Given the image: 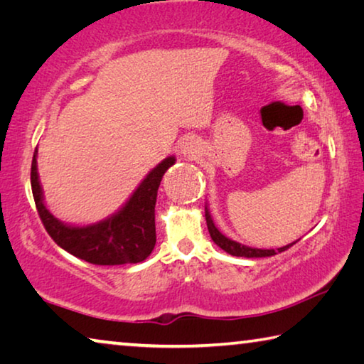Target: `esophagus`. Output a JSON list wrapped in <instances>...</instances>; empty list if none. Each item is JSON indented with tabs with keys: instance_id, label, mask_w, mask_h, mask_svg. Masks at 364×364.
Here are the masks:
<instances>
[{
	"instance_id": "1",
	"label": "esophagus",
	"mask_w": 364,
	"mask_h": 364,
	"mask_svg": "<svg viewBox=\"0 0 364 364\" xmlns=\"http://www.w3.org/2000/svg\"><path fill=\"white\" fill-rule=\"evenodd\" d=\"M181 154L186 159H196L200 154V144L196 139H188L181 147Z\"/></svg>"
}]
</instances>
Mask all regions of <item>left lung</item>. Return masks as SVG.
Returning a JSON list of instances; mask_svg holds the SVG:
<instances>
[{
    "instance_id": "left-lung-1",
    "label": "left lung",
    "mask_w": 364,
    "mask_h": 364,
    "mask_svg": "<svg viewBox=\"0 0 364 364\" xmlns=\"http://www.w3.org/2000/svg\"><path fill=\"white\" fill-rule=\"evenodd\" d=\"M205 220H207V228H208V232H210V237L212 241L218 245L220 249H223L225 252H228L230 255L234 257H245V258H262V257H271V255H276L278 252H284L289 247H292V245L297 242L294 241L292 244H287L284 247H279V249H254V247H249V245H244V244H239L236 241H232V239L226 237L225 234H221L220 230L217 226H215L213 220H212V215L208 212V208L205 205Z\"/></svg>"
}]
</instances>
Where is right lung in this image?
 Returning <instances> with one entry per match:
<instances>
[{
	"instance_id": "right-lung-1",
	"label": "right lung",
	"mask_w": 364,
	"mask_h": 364,
	"mask_svg": "<svg viewBox=\"0 0 364 364\" xmlns=\"http://www.w3.org/2000/svg\"><path fill=\"white\" fill-rule=\"evenodd\" d=\"M32 160V193L36 210L49 236L59 247L93 264H125L146 260L156 245V200L162 176L175 157L162 160L146 175L120 210L93 225L75 226L58 220L48 210L36 167Z\"/></svg>"
}]
</instances>
